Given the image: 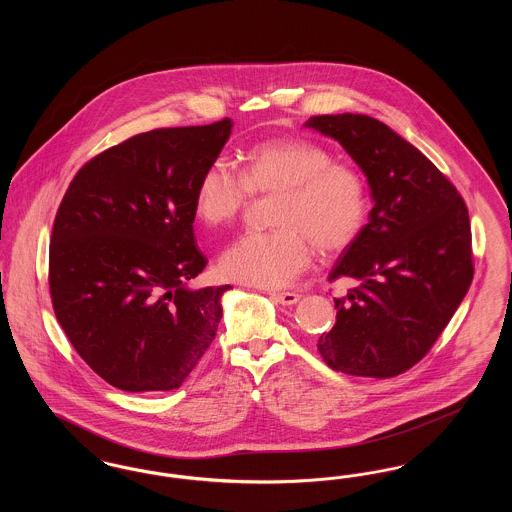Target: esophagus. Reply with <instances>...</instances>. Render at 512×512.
I'll return each mask as SVG.
<instances>
[{
  "instance_id": "esophagus-1",
  "label": "esophagus",
  "mask_w": 512,
  "mask_h": 512,
  "mask_svg": "<svg viewBox=\"0 0 512 512\" xmlns=\"http://www.w3.org/2000/svg\"><path fill=\"white\" fill-rule=\"evenodd\" d=\"M270 297H272L276 303H282V305H295V303L301 299V295L295 292H272L270 293Z\"/></svg>"
}]
</instances>
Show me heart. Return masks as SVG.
<instances>
[{
    "label": "heart",
    "mask_w": 512,
    "mask_h": 512,
    "mask_svg": "<svg viewBox=\"0 0 512 512\" xmlns=\"http://www.w3.org/2000/svg\"><path fill=\"white\" fill-rule=\"evenodd\" d=\"M274 194L268 232L238 238L220 255L228 280L282 288L313 261V245L338 253L353 244L368 217L363 176L303 136H272L245 147L238 172L213 161L195 184V215L207 226L238 219L251 195Z\"/></svg>",
    "instance_id": "obj_1"
}]
</instances>
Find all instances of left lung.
<instances>
[{
	"label": "left lung",
	"instance_id": "1",
	"mask_svg": "<svg viewBox=\"0 0 512 512\" xmlns=\"http://www.w3.org/2000/svg\"><path fill=\"white\" fill-rule=\"evenodd\" d=\"M338 140L368 178V224L341 253L330 282L336 324L318 340L324 363L351 376L391 378L413 368L455 315L474 276L468 209L457 188L390 126L366 115L305 122Z\"/></svg>",
	"mask_w": 512,
	"mask_h": 512
}]
</instances>
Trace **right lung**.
<instances>
[{
	"label": "right lung",
	"mask_w": 512,
	"mask_h": 512,
	"mask_svg": "<svg viewBox=\"0 0 512 512\" xmlns=\"http://www.w3.org/2000/svg\"><path fill=\"white\" fill-rule=\"evenodd\" d=\"M232 121L157 128L76 172L49 245L55 317L76 353L122 391H171L217 336L220 295L188 290L205 265L194 194Z\"/></svg>",
	"instance_id": "1"
}]
</instances>
